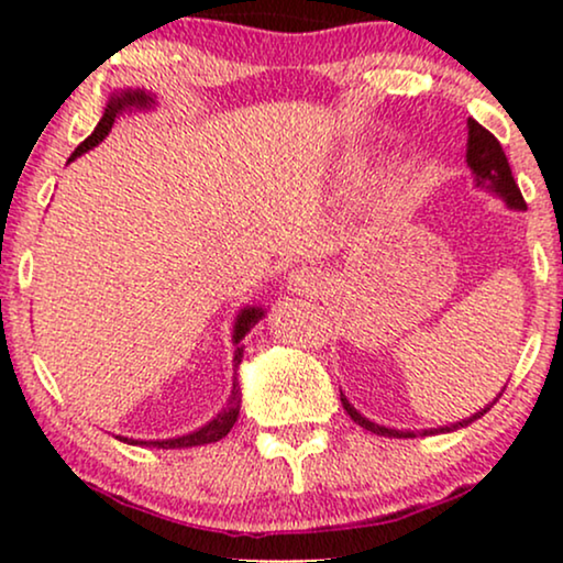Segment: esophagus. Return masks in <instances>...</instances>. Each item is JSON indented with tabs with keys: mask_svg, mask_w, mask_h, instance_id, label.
Returning a JSON list of instances; mask_svg holds the SVG:
<instances>
[{
	"mask_svg": "<svg viewBox=\"0 0 563 563\" xmlns=\"http://www.w3.org/2000/svg\"><path fill=\"white\" fill-rule=\"evenodd\" d=\"M322 286H325V277H322L320 269L314 267H299L294 269L288 277V288L296 290V294H318V290H322Z\"/></svg>",
	"mask_w": 563,
	"mask_h": 563,
	"instance_id": "1",
	"label": "esophagus"
}]
</instances>
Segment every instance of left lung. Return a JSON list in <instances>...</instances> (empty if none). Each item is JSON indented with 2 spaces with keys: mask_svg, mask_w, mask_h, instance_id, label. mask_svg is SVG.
Listing matches in <instances>:
<instances>
[{
  "mask_svg": "<svg viewBox=\"0 0 563 563\" xmlns=\"http://www.w3.org/2000/svg\"><path fill=\"white\" fill-rule=\"evenodd\" d=\"M466 161L471 166V172H474L476 177V185L479 187H487V190L497 192L500 198H506V203L510 209H527L525 203V196H521L519 185L514 183V174H510V166H508V158L506 153H503L500 142L493 132H487L479 121L468 119V151H466ZM341 405H344V410L352 416V421L357 426H363V429L373 431V434L378 437H397V439H410L416 437L412 431H397V429H386V426H378L373 421H367V418L360 416L357 410H354L352 405L346 402L344 397H341ZM493 407V405H489ZM489 407H484L482 412H476V416H471L468 421H461L455 426H444V429H434V431H423V434H437V431H452V429H461V426H468L471 421H476V418H482L484 412L489 410Z\"/></svg>",
  "mask_w": 563,
  "mask_h": 563,
  "instance_id": "left-lung-1",
  "label": "left lung"
}]
</instances>
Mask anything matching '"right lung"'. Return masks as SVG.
I'll return each instance as SVG.
<instances>
[{"instance_id": "1", "label": "right lung", "mask_w": 563, "mask_h": 563, "mask_svg": "<svg viewBox=\"0 0 563 563\" xmlns=\"http://www.w3.org/2000/svg\"><path fill=\"white\" fill-rule=\"evenodd\" d=\"M151 102H153V97L142 92V89H137V92L113 95L111 100H108V108H106V113H102L100 124H97L95 132L89 134V137L84 140L74 153H70L68 161L79 158L81 153H87L89 147L97 145V142L106 140V134L111 132L115 115H119L121 111H126V108H147V106H151ZM262 318H264V309H260V307H249V309H243L241 314H238L235 333H232V344H235V367L241 365V360H243V344H241V341L245 339V333H249L251 328H254ZM238 412H241V391H238V384H232V394H230L228 405H224V410L219 412L214 421L206 423L203 429L192 431V434L177 437V439H164V442H137V439H126V437H119V439H121V442H129V444H145V448H161V450L196 448V444L219 442V439H222V437H228L230 429H232V423L238 421Z\"/></svg>"}]
</instances>
